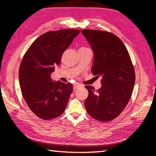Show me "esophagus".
<instances>
[{"instance_id":"esophagus-1","label":"esophagus","mask_w":156,"mask_h":156,"mask_svg":"<svg viewBox=\"0 0 156 156\" xmlns=\"http://www.w3.org/2000/svg\"><path fill=\"white\" fill-rule=\"evenodd\" d=\"M82 86L83 85L80 83H75L73 84V90H76V89H77L78 87H80Z\"/></svg>"}]
</instances>
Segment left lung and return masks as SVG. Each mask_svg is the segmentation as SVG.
Segmentation results:
<instances>
[{
	"label": "left lung",
	"mask_w": 156,
	"mask_h": 156,
	"mask_svg": "<svg viewBox=\"0 0 156 156\" xmlns=\"http://www.w3.org/2000/svg\"><path fill=\"white\" fill-rule=\"evenodd\" d=\"M94 53L91 72L101 76L98 90L85 86L89 96L84 107L92 118L102 122L115 119L130 100L136 75L130 56L122 41L114 34L101 30H82Z\"/></svg>",
	"instance_id": "obj_1"
}]
</instances>
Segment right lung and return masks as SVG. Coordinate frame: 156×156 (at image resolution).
Wrapping results in <instances>:
<instances>
[{
  "label": "right lung",
  "instance_id": "1",
  "mask_svg": "<svg viewBox=\"0 0 156 156\" xmlns=\"http://www.w3.org/2000/svg\"><path fill=\"white\" fill-rule=\"evenodd\" d=\"M80 31L65 29L42 34L23 58L19 69L21 92L29 108L41 119H54L66 109L72 84L53 82L51 73Z\"/></svg>",
  "mask_w": 156,
  "mask_h": 156
}]
</instances>
